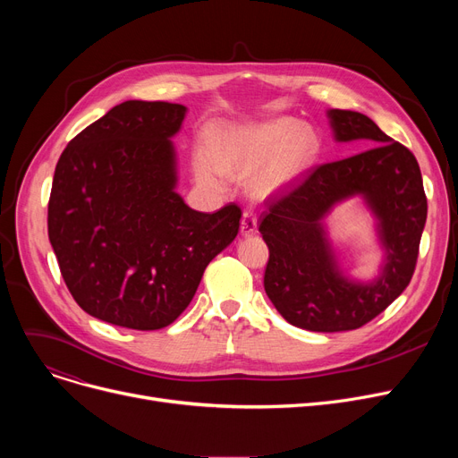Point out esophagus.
<instances>
[{"label":"esophagus","mask_w":458,"mask_h":458,"mask_svg":"<svg viewBox=\"0 0 458 458\" xmlns=\"http://www.w3.org/2000/svg\"><path fill=\"white\" fill-rule=\"evenodd\" d=\"M256 228H258V216H256L254 211L249 209V211L243 213V219H242V233H243V235H250V233L256 232Z\"/></svg>","instance_id":"1"}]
</instances>
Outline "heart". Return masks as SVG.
Here are the masks:
<instances>
[{
	"instance_id": "heart-1",
	"label": "heart",
	"mask_w": 458,
	"mask_h": 458,
	"mask_svg": "<svg viewBox=\"0 0 458 458\" xmlns=\"http://www.w3.org/2000/svg\"><path fill=\"white\" fill-rule=\"evenodd\" d=\"M319 154L314 131L290 116L232 126L216 135L209 152L195 156V174L209 187H225L230 178L249 176V191L269 199L295 187Z\"/></svg>"
}]
</instances>
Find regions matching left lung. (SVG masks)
Returning <instances> with one entry per match:
<instances>
[{"label": "left lung", "mask_w": 458, "mask_h": 458, "mask_svg": "<svg viewBox=\"0 0 458 458\" xmlns=\"http://www.w3.org/2000/svg\"><path fill=\"white\" fill-rule=\"evenodd\" d=\"M334 139L366 140L356 156L318 166L285 195L269 200L259 232L269 247L266 293L293 327L344 332L369 323L411 282L427 221V199L414 154L362 113L330 109ZM360 196L374 213L383 266L369 283L339 267L324 219L338 203Z\"/></svg>", "instance_id": "left-lung-1"}]
</instances>
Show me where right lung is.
<instances>
[{"mask_svg": "<svg viewBox=\"0 0 458 458\" xmlns=\"http://www.w3.org/2000/svg\"><path fill=\"white\" fill-rule=\"evenodd\" d=\"M187 107L128 100L61 154L47 235L68 292L89 316L157 330L178 319L208 263L237 235L242 209H191L176 192L173 137Z\"/></svg>", "mask_w": 458, "mask_h": 458, "instance_id": "obj_1", "label": "right lung"}]
</instances>
